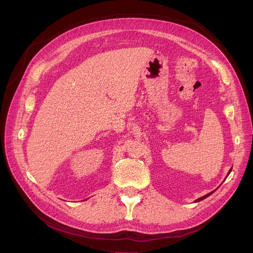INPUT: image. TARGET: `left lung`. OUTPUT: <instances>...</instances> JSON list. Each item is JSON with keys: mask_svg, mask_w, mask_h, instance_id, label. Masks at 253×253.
Wrapping results in <instances>:
<instances>
[{"mask_svg": "<svg viewBox=\"0 0 253 253\" xmlns=\"http://www.w3.org/2000/svg\"><path fill=\"white\" fill-rule=\"evenodd\" d=\"M231 171H232V168L230 169V171H229V173H228V175L231 173ZM212 193H213V192H211V193H209V194H207V195H205V196H203V197H201V198H199V199H197V200H196V202H199V201H202V200H204V199L205 198H207V197H209Z\"/></svg>", "mask_w": 253, "mask_h": 253, "instance_id": "8db88e82", "label": "left lung"}]
</instances>
